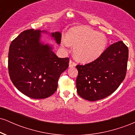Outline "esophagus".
Returning a JSON list of instances; mask_svg holds the SVG:
<instances>
[{
	"label": "esophagus",
	"instance_id": "34e87169",
	"mask_svg": "<svg viewBox=\"0 0 135 135\" xmlns=\"http://www.w3.org/2000/svg\"><path fill=\"white\" fill-rule=\"evenodd\" d=\"M75 65H76V63H75V62H74L72 60H70V61H69V67L70 68L74 67V66H75Z\"/></svg>",
	"mask_w": 135,
	"mask_h": 135
}]
</instances>
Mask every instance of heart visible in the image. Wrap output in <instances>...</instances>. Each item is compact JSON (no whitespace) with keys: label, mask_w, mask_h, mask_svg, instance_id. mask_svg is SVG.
<instances>
[{"label":"heart","mask_w":135,"mask_h":135,"mask_svg":"<svg viewBox=\"0 0 135 135\" xmlns=\"http://www.w3.org/2000/svg\"><path fill=\"white\" fill-rule=\"evenodd\" d=\"M65 44L74 46V54L78 61L89 63L98 58L105 50L107 40L103 33L86 27H75L68 31Z\"/></svg>","instance_id":"heart-1"}]
</instances>
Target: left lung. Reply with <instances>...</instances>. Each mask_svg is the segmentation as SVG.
Masks as SVG:
<instances>
[{"label": "left lung", "mask_w": 135, "mask_h": 135, "mask_svg": "<svg viewBox=\"0 0 135 135\" xmlns=\"http://www.w3.org/2000/svg\"><path fill=\"white\" fill-rule=\"evenodd\" d=\"M128 48L122 41L113 43L93 62L76 66L77 93L88 101L108 97L126 77Z\"/></svg>", "instance_id": "obj_1"}]
</instances>
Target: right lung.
<instances>
[{"label": "right lung", "instance_id": "right-lung-1", "mask_svg": "<svg viewBox=\"0 0 135 135\" xmlns=\"http://www.w3.org/2000/svg\"><path fill=\"white\" fill-rule=\"evenodd\" d=\"M47 31H23L11 42L8 54L9 74L15 86L33 99L50 97L58 88L60 75L69 67V58H58L52 45L41 41ZM56 42H61V33H49Z\"/></svg>", "mask_w": 135, "mask_h": 135}]
</instances>
